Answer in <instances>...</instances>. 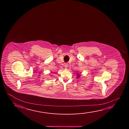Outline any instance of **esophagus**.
Wrapping results in <instances>:
<instances>
[{"label":"esophagus","instance_id":"1","mask_svg":"<svg viewBox=\"0 0 129 129\" xmlns=\"http://www.w3.org/2000/svg\"><path fill=\"white\" fill-rule=\"evenodd\" d=\"M64 67H65V69H67L68 68V64L65 63L64 64Z\"/></svg>","mask_w":129,"mask_h":129}]
</instances>
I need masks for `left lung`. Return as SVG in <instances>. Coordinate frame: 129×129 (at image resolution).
<instances>
[{
  "label": "left lung",
  "instance_id": "obj_1",
  "mask_svg": "<svg viewBox=\"0 0 129 129\" xmlns=\"http://www.w3.org/2000/svg\"><path fill=\"white\" fill-rule=\"evenodd\" d=\"M77 78H79L80 77V74H79V73H77Z\"/></svg>",
  "mask_w": 129,
  "mask_h": 129
}]
</instances>
